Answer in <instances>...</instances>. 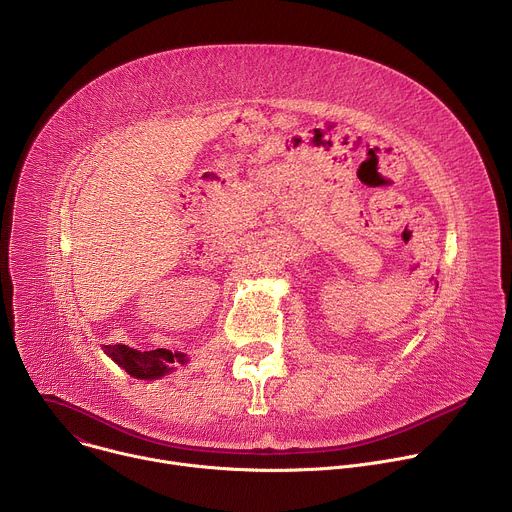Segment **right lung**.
Instances as JSON below:
<instances>
[{
	"label": "right lung",
	"mask_w": 512,
	"mask_h": 512,
	"mask_svg": "<svg viewBox=\"0 0 512 512\" xmlns=\"http://www.w3.org/2000/svg\"><path fill=\"white\" fill-rule=\"evenodd\" d=\"M103 350L127 375L145 381H154L164 375H170L174 371V362H186L184 352H172L166 348L141 352L137 348H129L127 344H107L103 346Z\"/></svg>",
	"instance_id": "right-lung-1"
}]
</instances>
